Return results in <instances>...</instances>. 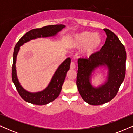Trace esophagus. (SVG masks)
<instances>
[{
    "label": "esophagus",
    "instance_id": "esophagus-1",
    "mask_svg": "<svg viewBox=\"0 0 133 133\" xmlns=\"http://www.w3.org/2000/svg\"><path fill=\"white\" fill-rule=\"evenodd\" d=\"M75 63H74V62H71V65H70V69L71 70H74V68H75Z\"/></svg>",
    "mask_w": 133,
    "mask_h": 133
}]
</instances>
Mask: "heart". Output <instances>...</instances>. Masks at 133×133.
I'll use <instances>...</instances> for the list:
<instances>
[{"instance_id":"b5f03b06","label":"heart","mask_w":133,"mask_h":133,"mask_svg":"<svg viewBox=\"0 0 133 133\" xmlns=\"http://www.w3.org/2000/svg\"><path fill=\"white\" fill-rule=\"evenodd\" d=\"M102 43V38L97 33L84 31L72 35L69 40V48L73 50L83 48L82 56L90 59L97 52Z\"/></svg>"}]
</instances>
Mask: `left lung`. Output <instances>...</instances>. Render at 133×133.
<instances>
[{
    "label": "left lung",
    "instance_id": "1",
    "mask_svg": "<svg viewBox=\"0 0 133 133\" xmlns=\"http://www.w3.org/2000/svg\"><path fill=\"white\" fill-rule=\"evenodd\" d=\"M107 37L100 51L90 59L78 60L77 84L83 101L91 105L108 102L117 94L125 76L127 53L117 36L108 29H103ZM107 68L106 81L97 87L92 85V74L96 69Z\"/></svg>",
    "mask_w": 133,
    "mask_h": 133
}]
</instances>
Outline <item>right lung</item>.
Segmentation results:
<instances>
[{
    "label": "right lung",
    "instance_id": "obj_1",
    "mask_svg": "<svg viewBox=\"0 0 133 133\" xmlns=\"http://www.w3.org/2000/svg\"><path fill=\"white\" fill-rule=\"evenodd\" d=\"M64 25H48L41 28H36L26 32L16 43L13 52V63L12 68V80L21 97L27 102L37 105H46L57 99L61 91L62 87L66 77L67 72L70 68V57L63 62L54 72L51 80L46 88L41 91L29 92L22 87L17 78L16 72V59L20 50V46L24 43L41 37H53L64 28Z\"/></svg>",
    "mask_w": 133,
    "mask_h": 133
}]
</instances>
